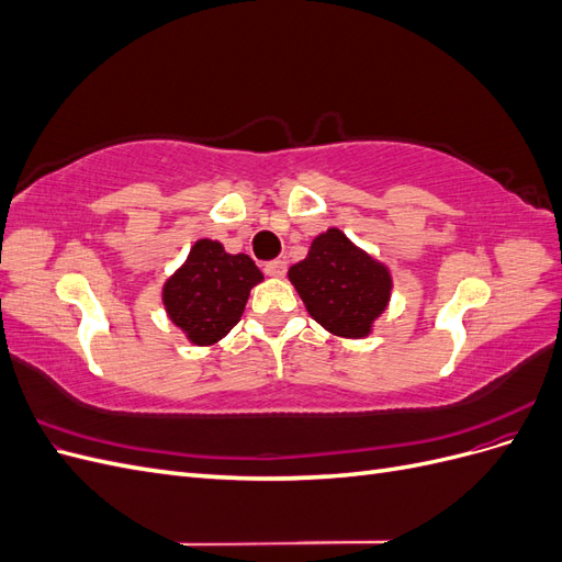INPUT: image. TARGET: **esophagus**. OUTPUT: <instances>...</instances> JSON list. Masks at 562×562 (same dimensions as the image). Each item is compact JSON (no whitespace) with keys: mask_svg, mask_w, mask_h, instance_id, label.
<instances>
[{"mask_svg":"<svg viewBox=\"0 0 562 562\" xmlns=\"http://www.w3.org/2000/svg\"><path fill=\"white\" fill-rule=\"evenodd\" d=\"M265 274L271 279H281L285 274V262L283 260H271L265 265Z\"/></svg>","mask_w":562,"mask_h":562,"instance_id":"34e87169","label":"esophagus"}]
</instances>
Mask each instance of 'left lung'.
<instances>
[{
  "label": "left lung",
  "mask_w": 562,
  "mask_h": 562,
  "mask_svg": "<svg viewBox=\"0 0 562 562\" xmlns=\"http://www.w3.org/2000/svg\"><path fill=\"white\" fill-rule=\"evenodd\" d=\"M288 279L318 326L347 339L372 333L394 291L391 269L337 227L314 236L307 258L288 269Z\"/></svg>",
  "instance_id": "obj_1"
}]
</instances>
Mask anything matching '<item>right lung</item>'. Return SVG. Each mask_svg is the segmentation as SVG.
Masks as SVG:
<instances>
[{"mask_svg": "<svg viewBox=\"0 0 562 562\" xmlns=\"http://www.w3.org/2000/svg\"><path fill=\"white\" fill-rule=\"evenodd\" d=\"M265 281L246 252H227L213 239H199L187 260L161 285L164 310L187 342L211 347L241 321L248 295Z\"/></svg>", "mask_w": 562, "mask_h": 562, "instance_id": "add662e5", "label": "right lung"}]
</instances>
